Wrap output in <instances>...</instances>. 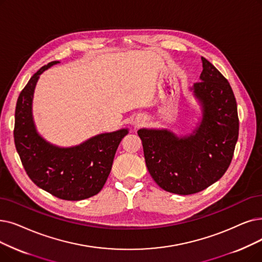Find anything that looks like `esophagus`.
Wrapping results in <instances>:
<instances>
[{"instance_id":"34e87169","label":"esophagus","mask_w":262,"mask_h":262,"mask_svg":"<svg viewBox=\"0 0 262 262\" xmlns=\"http://www.w3.org/2000/svg\"><path fill=\"white\" fill-rule=\"evenodd\" d=\"M136 124H137V125H138V126H139V125H140V123H139V122H137V123H136Z\"/></svg>"}]
</instances>
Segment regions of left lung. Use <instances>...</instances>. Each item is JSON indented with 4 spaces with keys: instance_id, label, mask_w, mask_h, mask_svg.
<instances>
[{
    "instance_id": "obj_1",
    "label": "left lung",
    "mask_w": 262,
    "mask_h": 262,
    "mask_svg": "<svg viewBox=\"0 0 262 262\" xmlns=\"http://www.w3.org/2000/svg\"><path fill=\"white\" fill-rule=\"evenodd\" d=\"M191 90L202 107L192 134L178 137L167 129L138 130L145 165L159 187L191 195L219 181L228 169L238 136L236 100L228 80L207 59Z\"/></svg>"
}]
</instances>
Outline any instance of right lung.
<instances>
[{
  "mask_svg": "<svg viewBox=\"0 0 262 262\" xmlns=\"http://www.w3.org/2000/svg\"><path fill=\"white\" fill-rule=\"evenodd\" d=\"M56 63L34 74L18 97L14 139L29 178L41 189L63 200L92 197L104 187L118 146L127 129L100 134L73 147H59L41 138L32 117L33 93L39 75Z\"/></svg>",
  "mask_w": 262,
  "mask_h": 262,
  "instance_id": "1",
  "label": "right lung"
}]
</instances>
